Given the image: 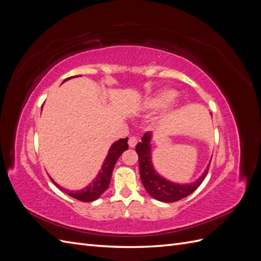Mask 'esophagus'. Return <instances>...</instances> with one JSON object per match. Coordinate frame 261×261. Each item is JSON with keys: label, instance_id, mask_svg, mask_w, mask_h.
<instances>
[{"label": "esophagus", "instance_id": "obj_1", "mask_svg": "<svg viewBox=\"0 0 261 261\" xmlns=\"http://www.w3.org/2000/svg\"><path fill=\"white\" fill-rule=\"evenodd\" d=\"M128 145L130 148H134L137 145V138L135 136H130L128 139Z\"/></svg>", "mask_w": 261, "mask_h": 261}]
</instances>
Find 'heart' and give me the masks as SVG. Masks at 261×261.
<instances>
[{
  "mask_svg": "<svg viewBox=\"0 0 261 261\" xmlns=\"http://www.w3.org/2000/svg\"><path fill=\"white\" fill-rule=\"evenodd\" d=\"M176 92L174 90H161L154 93L153 96L147 98L144 101L143 107L144 109L148 110V111H159V110H162L170 106L171 102L174 100Z\"/></svg>",
  "mask_w": 261,
  "mask_h": 261,
  "instance_id": "obj_1",
  "label": "heart"
}]
</instances>
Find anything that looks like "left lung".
<instances>
[{"label":"left lung","mask_w":261,"mask_h":261,"mask_svg":"<svg viewBox=\"0 0 261 261\" xmlns=\"http://www.w3.org/2000/svg\"><path fill=\"white\" fill-rule=\"evenodd\" d=\"M151 137V134L147 132L141 138V143L136 145V152L139 158L140 178L147 193L154 199L163 202H175L194 193L206 177L210 163L201 176L194 183L184 185L173 183V181L160 176L153 169L151 161V145H150Z\"/></svg>","instance_id":"1"}]
</instances>
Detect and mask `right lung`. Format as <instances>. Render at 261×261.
Returning <instances> with one entry per match:
<instances>
[{"instance_id":"right-lung-1","label":"right lung","mask_w":261,"mask_h":261,"mask_svg":"<svg viewBox=\"0 0 261 261\" xmlns=\"http://www.w3.org/2000/svg\"><path fill=\"white\" fill-rule=\"evenodd\" d=\"M73 77H75V76L66 78L64 82L70 80V78H73ZM127 140H128V138L126 137V138H122L120 140L115 141V143L111 146V148H110L109 153L106 158L103 165H102V168L99 172V174L97 175V177L93 179V181L90 185L81 189V191L69 192V191H67V189L63 188L55 183V181L52 179V177H50L51 180L61 189L62 192H64L65 194H67L70 197H73V198H75L77 200L89 202V201H93V200L98 199L99 197L109 188L110 180H111V176H112V172H113L114 165H115L117 159L120 158V155L125 151V150L128 149Z\"/></svg>"}]
</instances>
